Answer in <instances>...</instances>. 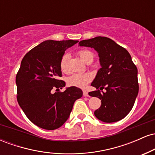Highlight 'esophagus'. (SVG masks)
Masks as SVG:
<instances>
[{"instance_id":"esophagus-1","label":"esophagus","mask_w":155,"mask_h":155,"mask_svg":"<svg viewBox=\"0 0 155 155\" xmlns=\"http://www.w3.org/2000/svg\"><path fill=\"white\" fill-rule=\"evenodd\" d=\"M83 95L84 96V97H87V96H89L88 92L87 91H85V90H84V91H83Z\"/></svg>"}]
</instances>
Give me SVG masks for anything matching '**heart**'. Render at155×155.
<instances>
[{
    "mask_svg": "<svg viewBox=\"0 0 155 155\" xmlns=\"http://www.w3.org/2000/svg\"><path fill=\"white\" fill-rule=\"evenodd\" d=\"M81 59L87 63L89 61H92L94 55L91 51L88 50H80L78 52ZM69 55L65 54L63 55L60 62V69L63 72H66L68 71V62ZM91 76L88 74H74L68 78V83L69 85L76 87L83 88L87 85L89 81L91 80Z\"/></svg>",
    "mask_w": 155,
    "mask_h": 155,
    "instance_id": "1",
    "label": "heart"
}]
</instances>
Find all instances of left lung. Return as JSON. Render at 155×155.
<instances>
[{"label":"left lung","mask_w":155,"mask_h":155,"mask_svg":"<svg viewBox=\"0 0 155 155\" xmlns=\"http://www.w3.org/2000/svg\"><path fill=\"white\" fill-rule=\"evenodd\" d=\"M80 47L93 48L99 56L101 68L91 86L97 90L89 95L101 100L95 116L104 122H115L125 117L132 109L138 93V70L130 54L107 37L97 36L83 40Z\"/></svg>","instance_id":"obj_1"}]
</instances>
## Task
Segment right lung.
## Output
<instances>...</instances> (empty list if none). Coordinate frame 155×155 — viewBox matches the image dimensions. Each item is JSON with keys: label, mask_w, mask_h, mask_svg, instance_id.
<instances>
[{"label": "right lung", "mask_w": 155, "mask_h": 155, "mask_svg": "<svg viewBox=\"0 0 155 155\" xmlns=\"http://www.w3.org/2000/svg\"><path fill=\"white\" fill-rule=\"evenodd\" d=\"M79 41L47 40L25 55L16 76L17 101L33 124L45 130L59 128L66 122L76 100L82 97L81 89L67 87L58 79L62 72L60 62L65 51Z\"/></svg>", "instance_id": "obj_1"}]
</instances>
